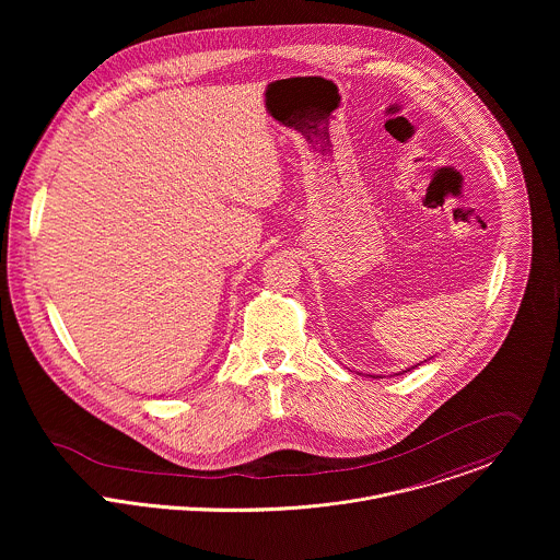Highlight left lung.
<instances>
[{
	"label": "left lung",
	"mask_w": 560,
	"mask_h": 560,
	"mask_svg": "<svg viewBox=\"0 0 560 560\" xmlns=\"http://www.w3.org/2000/svg\"><path fill=\"white\" fill-rule=\"evenodd\" d=\"M416 366H418V364H416ZM411 369H413V366H411ZM407 371H409V369H407ZM407 371H402V373H407Z\"/></svg>",
	"instance_id": "8db88e82"
}]
</instances>
